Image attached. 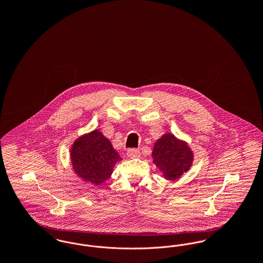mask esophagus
I'll list each match as a JSON object with an SVG mask.
<instances>
[{"mask_svg":"<svg viewBox=\"0 0 263 263\" xmlns=\"http://www.w3.org/2000/svg\"><path fill=\"white\" fill-rule=\"evenodd\" d=\"M127 156L130 159H138V158H140L141 153H140V151L136 150V149H130L127 152Z\"/></svg>","mask_w":263,"mask_h":263,"instance_id":"obj_1","label":"esophagus"}]
</instances>
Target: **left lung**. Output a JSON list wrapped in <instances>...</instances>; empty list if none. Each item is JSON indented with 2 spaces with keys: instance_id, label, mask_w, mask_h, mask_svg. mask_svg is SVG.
Masks as SVG:
<instances>
[{
  "instance_id": "obj_1",
  "label": "left lung",
  "mask_w": 263,
  "mask_h": 263,
  "mask_svg": "<svg viewBox=\"0 0 263 263\" xmlns=\"http://www.w3.org/2000/svg\"><path fill=\"white\" fill-rule=\"evenodd\" d=\"M152 159L165 180L175 181L190 170L194 153L186 141L168 132L154 143Z\"/></svg>"
}]
</instances>
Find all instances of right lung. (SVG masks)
I'll use <instances>...</instances> for the list:
<instances>
[{
	"label": "right lung",
	"instance_id": "add662e5",
	"mask_svg": "<svg viewBox=\"0 0 263 263\" xmlns=\"http://www.w3.org/2000/svg\"><path fill=\"white\" fill-rule=\"evenodd\" d=\"M120 161L122 158L98 128L77 138L70 149L75 175L96 186L109 179L115 164Z\"/></svg>",
	"mask_w": 263,
	"mask_h": 263
}]
</instances>
